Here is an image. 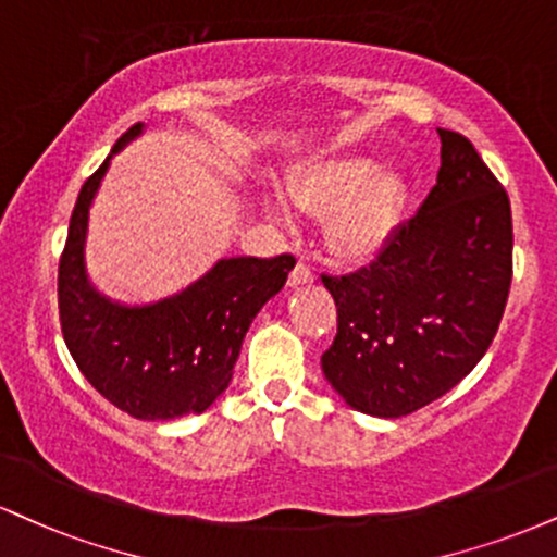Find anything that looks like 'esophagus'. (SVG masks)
Masks as SVG:
<instances>
[{"label": "esophagus", "instance_id": "1", "mask_svg": "<svg viewBox=\"0 0 557 557\" xmlns=\"http://www.w3.org/2000/svg\"><path fill=\"white\" fill-rule=\"evenodd\" d=\"M308 283H313L311 267L304 264V261H298L290 272V285H308Z\"/></svg>", "mask_w": 557, "mask_h": 557}]
</instances>
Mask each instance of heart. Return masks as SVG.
Wrapping results in <instances>:
<instances>
[{
  "label": "heart",
  "instance_id": "heart-1",
  "mask_svg": "<svg viewBox=\"0 0 557 557\" xmlns=\"http://www.w3.org/2000/svg\"><path fill=\"white\" fill-rule=\"evenodd\" d=\"M376 169V160L363 156L330 158L308 165L287 184V194L300 210H332L326 240L339 257H373L397 231L405 181L399 173Z\"/></svg>",
  "mask_w": 557,
  "mask_h": 557
}]
</instances>
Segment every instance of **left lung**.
<instances>
[{
	"label": "left lung",
	"mask_w": 557,
	"mask_h": 557,
	"mask_svg": "<svg viewBox=\"0 0 557 557\" xmlns=\"http://www.w3.org/2000/svg\"><path fill=\"white\" fill-rule=\"evenodd\" d=\"M435 186L371 264L321 274L337 334L321 371L347 405L401 418L444 397L491 347L513 274L511 202L465 134L438 129Z\"/></svg>",
	"instance_id": "8db88e82"
}]
</instances>
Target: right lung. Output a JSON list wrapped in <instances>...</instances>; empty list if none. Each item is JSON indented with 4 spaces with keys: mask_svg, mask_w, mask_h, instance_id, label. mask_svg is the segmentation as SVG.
<instances>
[{
    "mask_svg": "<svg viewBox=\"0 0 557 557\" xmlns=\"http://www.w3.org/2000/svg\"><path fill=\"white\" fill-rule=\"evenodd\" d=\"M143 132L126 129L111 152ZM109 158L85 181L59 259V321L83 376L119 410L139 420L205 412L233 379V366L259 308L283 290L293 253L223 259L181 296L124 308L100 298L85 277L87 210Z\"/></svg>",
    "mask_w": 557,
    "mask_h": 557,
    "instance_id": "1",
    "label": "right lung"
}]
</instances>
